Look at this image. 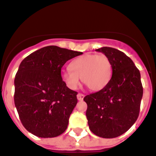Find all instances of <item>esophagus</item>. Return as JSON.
<instances>
[{"mask_svg": "<svg viewBox=\"0 0 156 156\" xmlns=\"http://www.w3.org/2000/svg\"><path fill=\"white\" fill-rule=\"evenodd\" d=\"M84 97H85V95H83V94H80V93H79V94L77 95V99H78V101H83Z\"/></svg>", "mask_w": 156, "mask_h": 156, "instance_id": "1", "label": "esophagus"}]
</instances>
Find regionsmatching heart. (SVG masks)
Here are the masks:
<instances>
[{
    "instance_id": "1",
    "label": "heart",
    "mask_w": 156,
    "mask_h": 156,
    "mask_svg": "<svg viewBox=\"0 0 156 156\" xmlns=\"http://www.w3.org/2000/svg\"><path fill=\"white\" fill-rule=\"evenodd\" d=\"M69 68L61 70V79L70 90L76 89L80 77L90 90L100 91L107 86L112 76V65L105 55H82L74 59Z\"/></svg>"
}]
</instances>
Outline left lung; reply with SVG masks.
<instances>
[{
    "mask_svg": "<svg viewBox=\"0 0 156 156\" xmlns=\"http://www.w3.org/2000/svg\"><path fill=\"white\" fill-rule=\"evenodd\" d=\"M112 65V76L104 89L85 96L90 129L102 138H115L126 132L139 116L143 87L140 70L124 52L111 47L95 50Z\"/></svg>",
    "mask_w": 156,
    "mask_h": 156,
    "instance_id": "left-lung-1",
    "label": "left lung"
}]
</instances>
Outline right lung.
<instances>
[{"instance_id": "1", "label": "right lung", "mask_w": 156, "mask_h": 156, "mask_svg": "<svg viewBox=\"0 0 156 156\" xmlns=\"http://www.w3.org/2000/svg\"><path fill=\"white\" fill-rule=\"evenodd\" d=\"M81 54L49 45L21 61L14 80L15 105L23 126L34 136L52 138L66 129L77 92L62 82L61 68Z\"/></svg>"}]
</instances>
